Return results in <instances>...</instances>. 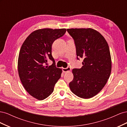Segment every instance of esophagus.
<instances>
[{
	"mask_svg": "<svg viewBox=\"0 0 127 127\" xmlns=\"http://www.w3.org/2000/svg\"><path fill=\"white\" fill-rule=\"evenodd\" d=\"M70 70H71L70 68L69 67H67V68H63V71H64V72H68V71H70Z\"/></svg>",
	"mask_w": 127,
	"mask_h": 127,
	"instance_id": "obj_1",
	"label": "esophagus"
}]
</instances>
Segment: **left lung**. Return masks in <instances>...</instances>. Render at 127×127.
Returning <instances> with one entry per match:
<instances>
[{
    "label": "left lung",
    "mask_w": 127,
    "mask_h": 127,
    "mask_svg": "<svg viewBox=\"0 0 127 127\" xmlns=\"http://www.w3.org/2000/svg\"><path fill=\"white\" fill-rule=\"evenodd\" d=\"M77 59H83V66L73 69L74 78L69 83L73 93L83 98L94 96L104 87L111 72L110 49L105 38L93 29H70Z\"/></svg>",
    "instance_id": "8db88e82"
}]
</instances>
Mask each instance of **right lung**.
I'll return each instance as SVG.
<instances>
[{"label": "right lung", "mask_w": 127, "mask_h": 127, "mask_svg": "<svg viewBox=\"0 0 127 127\" xmlns=\"http://www.w3.org/2000/svg\"><path fill=\"white\" fill-rule=\"evenodd\" d=\"M66 32V29L35 30L27 37L20 49L18 71L21 81L29 94L39 100L52 94L61 77L62 69L56 67L51 54L52 45ZM49 60L53 64L46 66Z\"/></svg>", "instance_id": "obj_1"}]
</instances>
